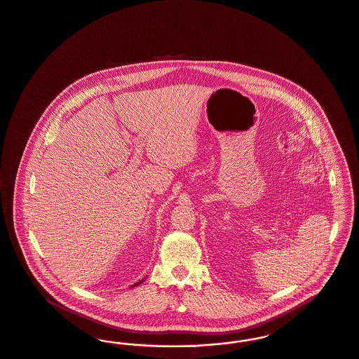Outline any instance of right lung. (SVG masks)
<instances>
[{
    "mask_svg": "<svg viewBox=\"0 0 359 359\" xmlns=\"http://www.w3.org/2000/svg\"><path fill=\"white\" fill-rule=\"evenodd\" d=\"M144 280H145V278H144ZM144 280H140V281H138V283H136V284H135V285H132V287H137V285H140V284H141V283H142V281H144Z\"/></svg>",
    "mask_w": 359,
    "mask_h": 359,
    "instance_id": "1",
    "label": "right lung"
}]
</instances>
